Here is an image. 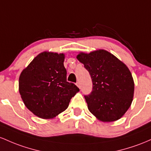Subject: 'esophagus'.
Returning a JSON list of instances; mask_svg holds the SVG:
<instances>
[{
  "instance_id": "34e87169",
  "label": "esophagus",
  "mask_w": 151,
  "mask_h": 151,
  "mask_svg": "<svg viewBox=\"0 0 151 151\" xmlns=\"http://www.w3.org/2000/svg\"><path fill=\"white\" fill-rule=\"evenodd\" d=\"M76 85H77V86L79 88H81V84H80V83L77 82V83H76Z\"/></svg>"
}]
</instances>
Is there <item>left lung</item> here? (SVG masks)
Returning a JSON list of instances; mask_svg holds the SVG:
<instances>
[{
    "label": "left lung",
    "mask_w": 151,
    "mask_h": 151,
    "mask_svg": "<svg viewBox=\"0 0 151 151\" xmlns=\"http://www.w3.org/2000/svg\"><path fill=\"white\" fill-rule=\"evenodd\" d=\"M77 59L92 79V91L84 96L90 112L103 122L120 119L133 101L134 82L129 69L104 50L81 53Z\"/></svg>",
    "instance_id": "obj_1"
}]
</instances>
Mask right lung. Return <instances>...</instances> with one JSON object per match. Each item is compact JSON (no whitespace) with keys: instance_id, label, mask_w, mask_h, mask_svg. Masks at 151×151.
<instances>
[{"instance_id":"add662e5","label":"right lung","mask_w":151,"mask_h":151,"mask_svg":"<svg viewBox=\"0 0 151 151\" xmlns=\"http://www.w3.org/2000/svg\"><path fill=\"white\" fill-rule=\"evenodd\" d=\"M64 55L43 52L19 78V92L28 109L43 119L52 118L68 107L79 88L67 81Z\"/></svg>"}]
</instances>
